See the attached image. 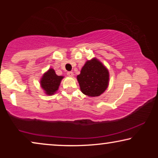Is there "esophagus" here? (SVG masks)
<instances>
[{
	"label": "esophagus",
	"mask_w": 158,
	"mask_h": 158,
	"mask_svg": "<svg viewBox=\"0 0 158 158\" xmlns=\"http://www.w3.org/2000/svg\"><path fill=\"white\" fill-rule=\"evenodd\" d=\"M67 74H68V76H70V77H73V72H72V71L68 72V73H67Z\"/></svg>",
	"instance_id": "1"
}]
</instances>
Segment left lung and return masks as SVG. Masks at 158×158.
Instances as JSON below:
<instances>
[{
  "instance_id": "8db88e82",
  "label": "left lung",
  "mask_w": 158,
  "mask_h": 158,
  "mask_svg": "<svg viewBox=\"0 0 158 158\" xmlns=\"http://www.w3.org/2000/svg\"><path fill=\"white\" fill-rule=\"evenodd\" d=\"M83 94L90 97L100 96L106 90L109 83L108 69L96 58L88 60L77 76Z\"/></svg>"
}]
</instances>
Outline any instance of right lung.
Returning a JSON list of instances; mask_svg holds the SVG:
<instances>
[{
	"label": "right lung",
	"mask_w": 158,
	"mask_h": 158,
	"mask_svg": "<svg viewBox=\"0 0 158 158\" xmlns=\"http://www.w3.org/2000/svg\"><path fill=\"white\" fill-rule=\"evenodd\" d=\"M63 76L57 75L52 68L49 69L42 75L40 81L41 87L44 90L45 94L48 96L55 94L59 88Z\"/></svg>",
	"instance_id": "right-lung-1"
}]
</instances>
